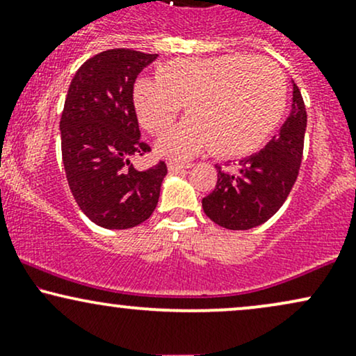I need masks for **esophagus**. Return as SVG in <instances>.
Listing matches in <instances>:
<instances>
[{
	"instance_id": "esophagus-1",
	"label": "esophagus",
	"mask_w": 356,
	"mask_h": 356,
	"mask_svg": "<svg viewBox=\"0 0 356 356\" xmlns=\"http://www.w3.org/2000/svg\"><path fill=\"white\" fill-rule=\"evenodd\" d=\"M192 164H179V162H169L167 167H169L170 172H175V170H182V169H189Z\"/></svg>"
}]
</instances>
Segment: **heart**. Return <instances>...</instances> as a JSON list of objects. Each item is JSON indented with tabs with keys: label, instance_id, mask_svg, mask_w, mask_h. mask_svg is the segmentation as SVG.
Wrapping results in <instances>:
<instances>
[{
	"label": "heart",
	"instance_id": "obj_1",
	"mask_svg": "<svg viewBox=\"0 0 356 356\" xmlns=\"http://www.w3.org/2000/svg\"><path fill=\"white\" fill-rule=\"evenodd\" d=\"M155 79H138L132 88L142 127L162 136L182 105L191 115L159 144L169 157H192L209 147L220 157L256 152L276 132L288 104L283 70L248 53L170 60Z\"/></svg>",
	"mask_w": 356,
	"mask_h": 356
}]
</instances>
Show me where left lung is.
Wrapping results in <instances>:
<instances>
[{"label":"left lung","instance_id":"8db88e82","mask_svg":"<svg viewBox=\"0 0 356 356\" xmlns=\"http://www.w3.org/2000/svg\"><path fill=\"white\" fill-rule=\"evenodd\" d=\"M306 108L300 88L293 83L291 113L277 137L263 150L243 159L236 170L218 169V184L202 199L212 222L231 231H244L266 222L280 211L295 186L305 147Z\"/></svg>","mask_w":356,"mask_h":356}]
</instances>
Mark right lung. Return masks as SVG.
<instances>
[{
  "mask_svg": "<svg viewBox=\"0 0 356 356\" xmlns=\"http://www.w3.org/2000/svg\"><path fill=\"white\" fill-rule=\"evenodd\" d=\"M157 58L113 48L79 68L61 112V159L83 214L105 229H129L152 216L167 174L164 161L137 170L130 157L150 152L140 138L132 88Z\"/></svg>",
  "mask_w": 356,
  "mask_h": 356,
  "instance_id": "obj_1",
  "label": "right lung"
}]
</instances>
